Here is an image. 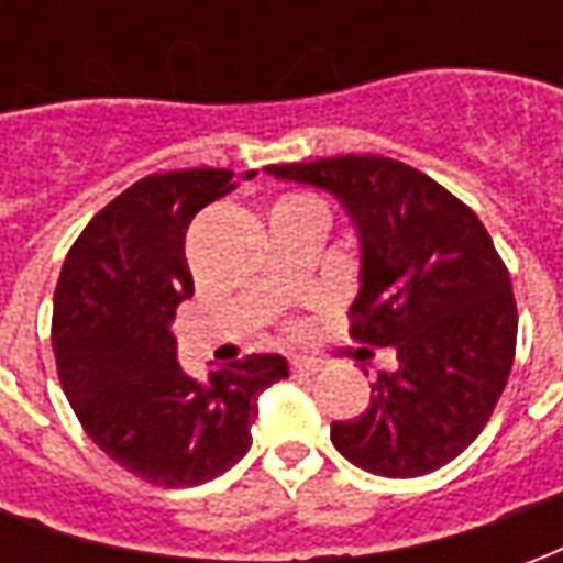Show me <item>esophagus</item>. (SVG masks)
<instances>
[{"label":"esophagus","instance_id":"34e87169","mask_svg":"<svg viewBox=\"0 0 563 563\" xmlns=\"http://www.w3.org/2000/svg\"><path fill=\"white\" fill-rule=\"evenodd\" d=\"M317 371H322V365L313 358H292V374H317Z\"/></svg>","mask_w":563,"mask_h":563}]
</instances>
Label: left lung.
<instances>
[{
    "label": "left lung",
    "mask_w": 563,
    "mask_h": 563,
    "mask_svg": "<svg viewBox=\"0 0 563 563\" xmlns=\"http://www.w3.org/2000/svg\"><path fill=\"white\" fill-rule=\"evenodd\" d=\"M265 174L325 189L358 238L353 338L389 346L358 419L331 443L377 476H422L483 431L516 355V298L479 217L428 174L386 156L268 165Z\"/></svg>",
    "instance_id": "8db88e82"
}]
</instances>
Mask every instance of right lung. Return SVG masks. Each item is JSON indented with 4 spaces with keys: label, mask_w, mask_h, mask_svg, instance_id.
<instances>
[{
    "label": "right lung",
    "mask_w": 563,
    "mask_h": 563,
    "mask_svg": "<svg viewBox=\"0 0 563 563\" xmlns=\"http://www.w3.org/2000/svg\"><path fill=\"white\" fill-rule=\"evenodd\" d=\"M238 180L184 168L132 184L80 232L56 283L51 341L71 410L108 459L165 488L210 483L244 459L258 395L289 377L277 353L205 379L177 362L174 310L192 295L186 229Z\"/></svg>",
    "instance_id": "1"
}]
</instances>
